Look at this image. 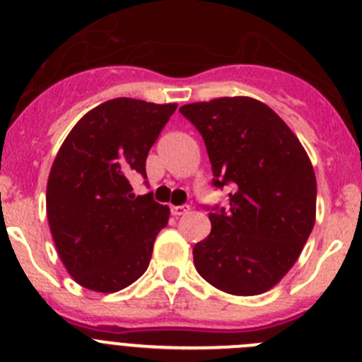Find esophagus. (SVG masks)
<instances>
[{"label":"esophagus","instance_id":"34e87169","mask_svg":"<svg viewBox=\"0 0 362 362\" xmlns=\"http://www.w3.org/2000/svg\"><path fill=\"white\" fill-rule=\"evenodd\" d=\"M170 211H172V215L179 217V215H187L188 211H190V206H188V204H181V206H170Z\"/></svg>","mask_w":362,"mask_h":362}]
</instances>
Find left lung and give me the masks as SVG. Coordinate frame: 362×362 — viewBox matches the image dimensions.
<instances>
[{
  "instance_id": "left-lung-1",
  "label": "left lung",
  "mask_w": 362,
  "mask_h": 362,
  "mask_svg": "<svg viewBox=\"0 0 362 362\" xmlns=\"http://www.w3.org/2000/svg\"><path fill=\"white\" fill-rule=\"evenodd\" d=\"M203 136L228 206L208 208L211 231L194 247L195 269L235 296L278 284L300 257L316 221V175L309 156L280 116L250 97L179 107Z\"/></svg>"
}]
</instances>
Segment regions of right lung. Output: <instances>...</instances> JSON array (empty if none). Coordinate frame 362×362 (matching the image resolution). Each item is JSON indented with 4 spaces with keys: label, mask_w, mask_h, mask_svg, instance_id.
<instances>
[{
    "label": "right lung",
    "mask_w": 362,
    "mask_h": 362,
    "mask_svg": "<svg viewBox=\"0 0 362 362\" xmlns=\"http://www.w3.org/2000/svg\"><path fill=\"white\" fill-rule=\"evenodd\" d=\"M177 104L115 98L91 109L66 136L49 170L46 214L62 264L82 287L125 289L147 271L170 210L129 179L145 161Z\"/></svg>",
    "instance_id": "obj_1"
}]
</instances>
